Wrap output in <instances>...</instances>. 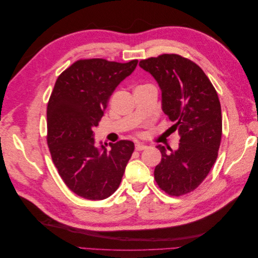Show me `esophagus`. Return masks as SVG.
Masks as SVG:
<instances>
[{
  "label": "esophagus",
  "mask_w": 258,
  "mask_h": 258,
  "mask_svg": "<svg viewBox=\"0 0 258 258\" xmlns=\"http://www.w3.org/2000/svg\"><path fill=\"white\" fill-rule=\"evenodd\" d=\"M145 148H147V145L143 143H136V151H143Z\"/></svg>",
  "instance_id": "obj_1"
}]
</instances>
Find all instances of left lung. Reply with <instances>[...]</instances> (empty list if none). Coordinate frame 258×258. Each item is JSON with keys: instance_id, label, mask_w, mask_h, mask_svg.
Instances as JSON below:
<instances>
[{"instance_id": "8db88e82", "label": "left lung", "mask_w": 258, "mask_h": 258, "mask_svg": "<svg viewBox=\"0 0 258 258\" xmlns=\"http://www.w3.org/2000/svg\"><path fill=\"white\" fill-rule=\"evenodd\" d=\"M161 90L162 111L177 130L179 144L172 151L158 145L161 161L154 176L170 196L196 189L217 158L222 139V111L217 92L201 68L175 53L140 61Z\"/></svg>"}]
</instances>
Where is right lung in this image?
Wrapping results in <instances>:
<instances>
[{"label": "right lung", "mask_w": 258, "mask_h": 258, "mask_svg": "<svg viewBox=\"0 0 258 258\" xmlns=\"http://www.w3.org/2000/svg\"><path fill=\"white\" fill-rule=\"evenodd\" d=\"M138 64L105 59L79 60L62 72L47 105V144L54 166L77 196L103 200L119 187L135 143L96 145L95 128L113 91Z\"/></svg>", "instance_id": "1"}]
</instances>
